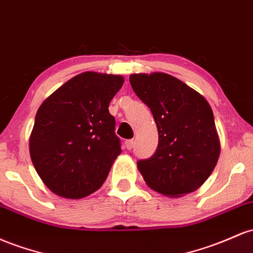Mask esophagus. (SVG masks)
<instances>
[{
    "label": "esophagus",
    "instance_id": "esophagus-1",
    "mask_svg": "<svg viewBox=\"0 0 253 253\" xmlns=\"http://www.w3.org/2000/svg\"><path fill=\"white\" fill-rule=\"evenodd\" d=\"M125 146H126L127 150H132L133 146H134V140L133 139H128L125 141Z\"/></svg>",
    "mask_w": 253,
    "mask_h": 253
}]
</instances>
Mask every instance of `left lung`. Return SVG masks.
Returning <instances> with one entry per match:
<instances>
[{"label": "left lung", "instance_id": "left-lung-1", "mask_svg": "<svg viewBox=\"0 0 253 253\" xmlns=\"http://www.w3.org/2000/svg\"><path fill=\"white\" fill-rule=\"evenodd\" d=\"M129 83L151 110L158 131L156 152L137 163L144 180L168 197L193 192L207 181L220 156L211 107L201 93L169 74H132Z\"/></svg>", "mask_w": 253, "mask_h": 253}]
</instances>
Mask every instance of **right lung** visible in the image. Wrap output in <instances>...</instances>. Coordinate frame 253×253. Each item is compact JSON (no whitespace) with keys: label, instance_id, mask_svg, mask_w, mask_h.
<instances>
[{"label":"right lung","instance_id":"add662e5","mask_svg":"<svg viewBox=\"0 0 253 253\" xmlns=\"http://www.w3.org/2000/svg\"><path fill=\"white\" fill-rule=\"evenodd\" d=\"M124 77L84 72L51 93L36 114L30 155L51 192L80 199L98 190L121 154L110 101Z\"/></svg>","mask_w":253,"mask_h":253}]
</instances>
